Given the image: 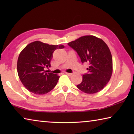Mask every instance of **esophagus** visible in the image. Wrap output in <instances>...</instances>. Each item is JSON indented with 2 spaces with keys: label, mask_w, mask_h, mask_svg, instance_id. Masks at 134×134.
<instances>
[{
  "label": "esophagus",
  "mask_w": 134,
  "mask_h": 134,
  "mask_svg": "<svg viewBox=\"0 0 134 134\" xmlns=\"http://www.w3.org/2000/svg\"><path fill=\"white\" fill-rule=\"evenodd\" d=\"M65 74H67V76H71L72 75V74L71 73H69V72H65Z\"/></svg>",
  "instance_id": "obj_1"
}]
</instances>
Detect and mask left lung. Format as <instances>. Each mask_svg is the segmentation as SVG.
<instances>
[{
  "label": "left lung",
  "instance_id": "obj_1",
  "mask_svg": "<svg viewBox=\"0 0 134 134\" xmlns=\"http://www.w3.org/2000/svg\"><path fill=\"white\" fill-rule=\"evenodd\" d=\"M68 45L77 52L83 64H89L88 72L83 74L81 83L77 85L78 89L88 94L102 90L112 74V57L108 45L92 35L83 36Z\"/></svg>",
  "mask_w": 134,
  "mask_h": 134
}]
</instances>
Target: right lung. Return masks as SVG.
Instances as JSON below:
<instances>
[{"label":"right lung","mask_w":134,"mask_h":134,"mask_svg":"<svg viewBox=\"0 0 134 134\" xmlns=\"http://www.w3.org/2000/svg\"><path fill=\"white\" fill-rule=\"evenodd\" d=\"M64 48L63 45H49L34 41L26 45L18 59L17 70L22 83L35 94H46L53 90L60 76L45 71L50 67L53 53Z\"/></svg>","instance_id":"obj_1"}]
</instances>
